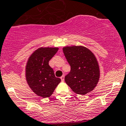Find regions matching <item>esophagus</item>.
I'll use <instances>...</instances> for the list:
<instances>
[{
	"label": "esophagus",
	"mask_w": 126,
	"mask_h": 126,
	"mask_svg": "<svg viewBox=\"0 0 126 126\" xmlns=\"http://www.w3.org/2000/svg\"><path fill=\"white\" fill-rule=\"evenodd\" d=\"M61 80H62V81H64V76L63 75V76H62V77H61Z\"/></svg>",
	"instance_id": "esophagus-1"
}]
</instances>
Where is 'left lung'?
Wrapping results in <instances>:
<instances>
[{"instance_id":"left-lung-1","label":"left lung","mask_w":126,"mask_h":126,"mask_svg":"<svg viewBox=\"0 0 126 126\" xmlns=\"http://www.w3.org/2000/svg\"><path fill=\"white\" fill-rule=\"evenodd\" d=\"M63 53L71 66L64 80L76 94L85 95L93 91L98 83L100 71L94 55L82 46L65 47Z\"/></svg>"}]
</instances>
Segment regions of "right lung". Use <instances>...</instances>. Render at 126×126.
Returning <instances> with one entry per match:
<instances>
[{"instance_id": "add662e5", "label": "right lung", "mask_w": 126, "mask_h": 126, "mask_svg": "<svg viewBox=\"0 0 126 126\" xmlns=\"http://www.w3.org/2000/svg\"><path fill=\"white\" fill-rule=\"evenodd\" d=\"M58 48L42 47L29 57L25 68L26 79L32 90L38 96L45 98L53 94L61 79L55 76L49 61Z\"/></svg>"}]
</instances>
